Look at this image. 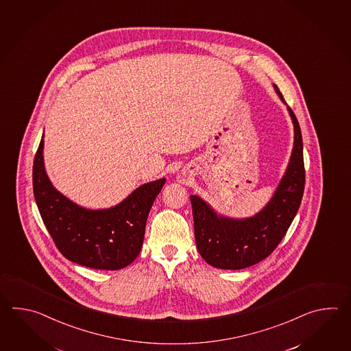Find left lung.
<instances>
[{"instance_id":"obj_1","label":"left lung","mask_w":351,"mask_h":351,"mask_svg":"<svg viewBox=\"0 0 351 351\" xmlns=\"http://www.w3.org/2000/svg\"><path fill=\"white\" fill-rule=\"evenodd\" d=\"M293 124L291 157L271 199L252 217L232 218L217 213L198 195H191L195 243L203 260L222 269H242L265 260L278 246L298 213L305 188L302 135L298 118L286 104Z\"/></svg>"}]
</instances>
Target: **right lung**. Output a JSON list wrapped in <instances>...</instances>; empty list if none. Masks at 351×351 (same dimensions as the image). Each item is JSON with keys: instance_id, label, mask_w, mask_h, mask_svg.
Instances as JSON below:
<instances>
[{"instance_id": "obj_1", "label": "right lung", "mask_w": 351, "mask_h": 351, "mask_svg": "<svg viewBox=\"0 0 351 351\" xmlns=\"http://www.w3.org/2000/svg\"><path fill=\"white\" fill-rule=\"evenodd\" d=\"M165 183V178L144 183L110 208L82 207L47 177L44 134L32 168L35 201L61 254L85 267L108 271L127 267L141 252L147 218Z\"/></svg>"}]
</instances>
